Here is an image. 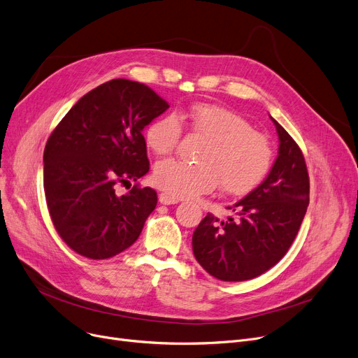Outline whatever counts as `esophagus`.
Here are the masks:
<instances>
[{
    "mask_svg": "<svg viewBox=\"0 0 358 358\" xmlns=\"http://www.w3.org/2000/svg\"><path fill=\"white\" fill-rule=\"evenodd\" d=\"M159 203L161 204H177L180 200L178 199H176V197H173V196H169V194H166V193H161L159 194Z\"/></svg>",
    "mask_w": 358,
    "mask_h": 358,
    "instance_id": "esophagus-1",
    "label": "esophagus"
}]
</instances>
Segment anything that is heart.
<instances>
[{
	"instance_id": "b5f03b06",
	"label": "heart",
	"mask_w": 358,
	"mask_h": 358,
	"mask_svg": "<svg viewBox=\"0 0 358 358\" xmlns=\"http://www.w3.org/2000/svg\"><path fill=\"white\" fill-rule=\"evenodd\" d=\"M190 126L206 143L190 165L165 159L154 169V182L176 199L196 197L216 189L231 196L252 192L271 169L274 152L270 141L254 131L252 124L235 111L196 104L180 117L164 115L149 123L145 131L148 148L157 155H168L176 149L182 134L179 119Z\"/></svg>"
}]
</instances>
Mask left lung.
I'll return each mask as SVG.
<instances>
[{
	"mask_svg": "<svg viewBox=\"0 0 358 358\" xmlns=\"http://www.w3.org/2000/svg\"><path fill=\"white\" fill-rule=\"evenodd\" d=\"M278 155L268 176L220 220L208 213L193 234L199 264L223 281L251 280L286 255L309 206L302 150L275 119Z\"/></svg>",
	"mask_w": 358,
	"mask_h": 358,
	"instance_id": "8db88e82",
	"label": "left lung"
}]
</instances>
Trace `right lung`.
<instances>
[{"mask_svg": "<svg viewBox=\"0 0 358 358\" xmlns=\"http://www.w3.org/2000/svg\"><path fill=\"white\" fill-rule=\"evenodd\" d=\"M169 104L129 80L87 92L52 131L43 154V185L55 229L83 257L106 259L134 245L157 192L134 185L149 171L143 129Z\"/></svg>", "mask_w": 358, "mask_h": 358, "instance_id": "1", "label": "right lung"}]
</instances>
